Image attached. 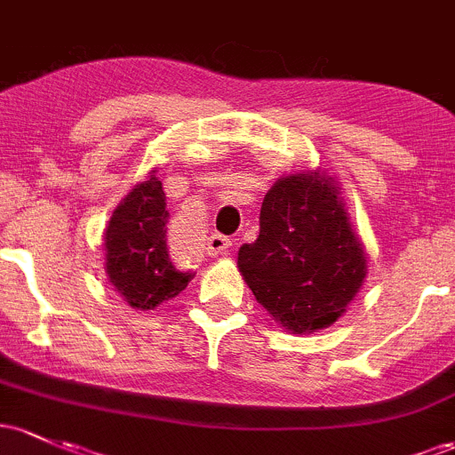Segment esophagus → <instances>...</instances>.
I'll return each instance as SVG.
<instances>
[{"label":"esophagus","instance_id":"34e87169","mask_svg":"<svg viewBox=\"0 0 455 455\" xmlns=\"http://www.w3.org/2000/svg\"><path fill=\"white\" fill-rule=\"evenodd\" d=\"M231 239L220 235V233H213L212 237L207 239V252L212 257H218V254H228V248H231Z\"/></svg>","mask_w":455,"mask_h":455}]
</instances>
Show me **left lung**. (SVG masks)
Here are the masks:
<instances>
[{"label": "left lung", "instance_id": "left-lung-1", "mask_svg": "<svg viewBox=\"0 0 455 455\" xmlns=\"http://www.w3.org/2000/svg\"><path fill=\"white\" fill-rule=\"evenodd\" d=\"M261 231L237 252L257 302L291 334L332 326L367 278V252L341 188L326 171L281 177L261 204Z\"/></svg>", "mask_w": 455, "mask_h": 455}]
</instances>
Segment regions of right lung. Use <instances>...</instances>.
Here are the masks:
<instances>
[{"label":"right lung","mask_w":455,"mask_h":455,"mask_svg":"<svg viewBox=\"0 0 455 455\" xmlns=\"http://www.w3.org/2000/svg\"><path fill=\"white\" fill-rule=\"evenodd\" d=\"M166 222V196L153 168L118 203L103 233L108 283L136 311H153L192 281L168 257Z\"/></svg>","instance_id":"add662e5"}]
</instances>
